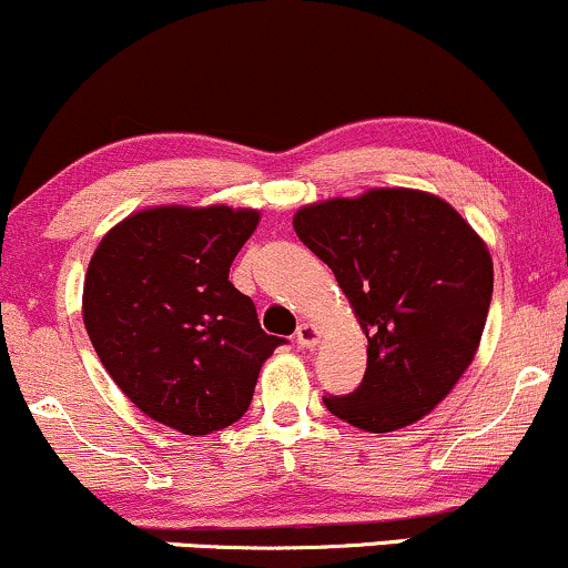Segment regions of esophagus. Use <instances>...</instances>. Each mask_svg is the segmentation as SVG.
Listing matches in <instances>:
<instances>
[{"label":"esophagus","instance_id":"esophagus-1","mask_svg":"<svg viewBox=\"0 0 568 568\" xmlns=\"http://www.w3.org/2000/svg\"><path fill=\"white\" fill-rule=\"evenodd\" d=\"M321 342V331H317V325H312V323H302L298 325V331H296V344L298 347H315V344Z\"/></svg>","mask_w":568,"mask_h":568}]
</instances>
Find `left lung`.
<instances>
[{
	"mask_svg": "<svg viewBox=\"0 0 568 568\" xmlns=\"http://www.w3.org/2000/svg\"><path fill=\"white\" fill-rule=\"evenodd\" d=\"M293 230L331 266L368 338L361 387L325 395V408L366 433L419 422L480 344L494 291L486 243L446 200L416 189L315 202Z\"/></svg>",
	"mask_w": 568,
	"mask_h": 568,
	"instance_id": "left-lung-1",
	"label": "left lung"
}]
</instances>
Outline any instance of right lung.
Returning a JSON list of instances; mask_svg holds the SVG:
<instances>
[{
    "label": "right lung",
    "mask_w": 568,
    "mask_h": 568,
    "mask_svg": "<svg viewBox=\"0 0 568 568\" xmlns=\"http://www.w3.org/2000/svg\"><path fill=\"white\" fill-rule=\"evenodd\" d=\"M258 224L251 207L162 205L114 226L90 258L82 317L116 387L184 435L234 425L262 363L264 334L230 266Z\"/></svg>",
    "instance_id": "right-lung-1"
}]
</instances>
